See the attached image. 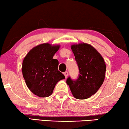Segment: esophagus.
Returning <instances> with one entry per match:
<instances>
[{
    "label": "esophagus",
    "mask_w": 129,
    "mask_h": 129,
    "mask_svg": "<svg viewBox=\"0 0 129 129\" xmlns=\"http://www.w3.org/2000/svg\"><path fill=\"white\" fill-rule=\"evenodd\" d=\"M63 74H64L65 77H66V78H67L68 77V73L67 71H66V72H65L64 73H63Z\"/></svg>",
    "instance_id": "esophagus-1"
}]
</instances>
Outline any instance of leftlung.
Returning <instances> with one entry per match:
<instances>
[{"label": "left lung", "mask_w": 129, "mask_h": 129, "mask_svg": "<svg viewBox=\"0 0 129 129\" xmlns=\"http://www.w3.org/2000/svg\"><path fill=\"white\" fill-rule=\"evenodd\" d=\"M79 69V78L72 80L67 79L73 96L86 99L97 92L104 83L106 65L104 58L94 47L80 43L71 46Z\"/></svg>", "instance_id": "1"}]
</instances>
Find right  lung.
Returning a JSON list of instances; mask_svg holds the SVG:
<instances>
[{
	"label": "right lung",
	"instance_id": "obj_1",
	"mask_svg": "<svg viewBox=\"0 0 129 129\" xmlns=\"http://www.w3.org/2000/svg\"><path fill=\"white\" fill-rule=\"evenodd\" d=\"M59 48L58 45L40 44L32 48L22 61V76L26 85L37 96H49L57 83L65 79L58 70V61L53 59Z\"/></svg>",
	"mask_w": 129,
	"mask_h": 129
}]
</instances>
